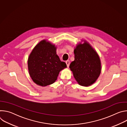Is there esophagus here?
<instances>
[{
  "label": "esophagus",
  "instance_id": "1",
  "mask_svg": "<svg viewBox=\"0 0 127 127\" xmlns=\"http://www.w3.org/2000/svg\"><path fill=\"white\" fill-rule=\"evenodd\" d=\"M66 65H67V66L68 67L69 66V65H70V61L69 60H67L66 61Z\"/></svg>",
  "mask_w": 127,
  "mask_h": 127
}]
</instances>
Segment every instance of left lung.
<instances>
[{"instance_id": "left-lung-1", "label": "left lung", "mask_w": 127, "mask_h": 127, "mask_svg": "<svg viewBox=\"0 0 127 127\" xmlns=\"http://www.w3.org/2000/svg\"><path fill=\"white\" fill-rule=\"evenodd\" d=\"M79 44L74 50V61L69 68L78 84L88 86L95 82L101 72V63L96 52L86 41Z\"/></svg>"}]
</instances>
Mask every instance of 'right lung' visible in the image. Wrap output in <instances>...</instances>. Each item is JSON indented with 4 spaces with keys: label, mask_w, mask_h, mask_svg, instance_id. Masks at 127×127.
Listing matches in <instances>:
<instances>
[{
    "label": "right lung",
    "mask_w": 127,
    "mask_h": 127,
    "mask_svg": "<svg viewBox=\"0 0 127 127\" xmlns=\"http://www.w3.org/2000/svg\"><path fill=\"white\" fill-rule=\"evenodd\" d=\"M56 47L46 40L36 45L28 61L29 74L37 84L46 86L55 82L61 70L67 67L56 54Z\"/></svg>",
    "instance_id": "1"
}]
</instances>
